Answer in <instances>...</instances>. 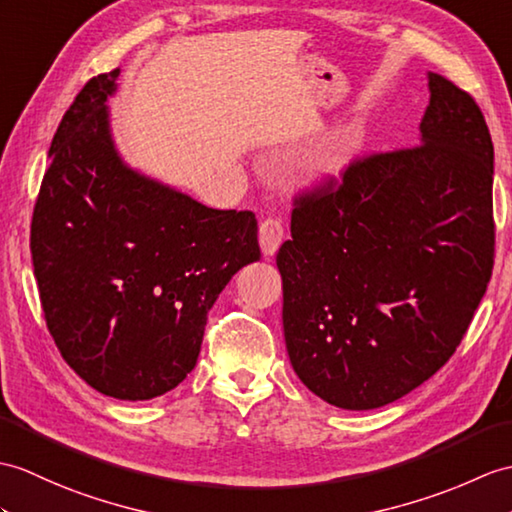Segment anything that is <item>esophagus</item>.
I'll return each mask as SVG.
<instances>
[{"mask_svg":"<svg viewBox=\"0 0 512 512\" xmlns=\"http://www.w3.org/2000/svg\"><path fill=\"white\" fill-rule=\"evenodd\" d=\"M285 231L283 224L277 218H266L259 224V246L264 255H275L283 242Z\"/></svg>","mask_w":512,"mask_h":512,"instance_id":"1","label":"esophagus"}]
</instances>
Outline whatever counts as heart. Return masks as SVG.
<instances>
[{
  "mask_svg": "<svg viewBox=\"0 0 512 512\" xmlns=\"http://www.w3.org/2000/svg\"><path fill=\"white\" fill-rule=\"evenodd\" d=\"M329 161H331V163H336V161H338V154H336V157H331Z\"/></svg>",
  "mask_w": 512,
  "mask_h": 512,
  "instance_id": "heart-1",
  "label": "heart"
}]
</instances>
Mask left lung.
Segmentation results:
<instances>
[{
  "instance_id": "left-lung-1",
  "label": "left lung",
  "mask_w": 512,
  "mask_h": 512,
  "mask_svg": "<svg viewBox=\"0 0 512 512\" xmlns=\"http://www.w3.org/2000/svg\"><path fill=\"white\" fill-rule=\"evenodd\" d=\"M277 266L294 373L344 410L382 408L441 368L495 259L493 141L480 106L430 74L421 144L353 159L294 196Z\"/></svg>"
}]
</instances>
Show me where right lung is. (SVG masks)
<instances>
[{"label":"right lung","instance_id":"obj_1","mask_svg":"<svg viewBox=\"0 0 512 512\" xmlns=\"http://www.w3.org/2000/svg\"><path fill=\"white\" fill-rule=\"evenodd\" d=\"M117 76L91 78L58 124L30 251L63 360L102 395L144 401L196 366L211 305L261 251L253 211L205 207L120 159Z\"/></svg>","mask_w":512,"mask_h":512}]
</instances>
